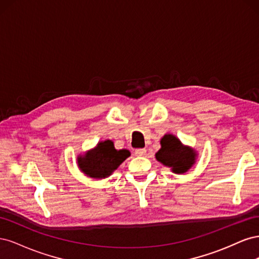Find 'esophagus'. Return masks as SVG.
Instances as JSON below:
<instances>
[{
    "label": "esophagus",
    "instance_id": "34e87169",
    "mask_svg": "<svg viewBox=\"0 0 259 259\" xmlns=\"http://www.w3.org/2000/svg\"><path fill=\"white\" fill-rule=\"evenodd\" d=\"M146 153H147V150L145 148H139V149H136V150H135V155H137V156L146 155Z\"/></svg>",
    "mask_w": 259,
    "mask_h": 259
}]
</instances>
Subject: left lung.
I'll use <instances>...</instances> for the list:
<instances>
[{"label":"left lung","mask_w":259,"mask_h":259,"mask_svg":"<svg viewBox=\"0 0 259 259\" xmlns=\"http://www.w3.org/2000/svg\"><path fill=\"white\" fill-rule=\"evenodd\" d=\"M161 149L155 153V159L163 165L170 167L175 174H184L195 163L197 152L194 149L184 146L180 140L171 134L161 138Z\"/></svg>","instance_id":"1"}]
</instances>
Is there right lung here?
Instances as JSON below:
<instances>
[{
	"instance_id": "1",
	"label": "right lung",
	"mask_w": 259,
	"mask_h": 259,
	"mask_svg": "<svg viewBox=\"0 0 259 259\" xmlns=\"http://www.w3.org/2000/svg\"><path fill=\"white\" fill-rule=\"evenodd\" d=\"M130 155L131 152L126 149L116 150L112 140L108 139L98 143L84 155H80L77 158V165L85 175L101 179L110 176Z\"/></svg>"
}]
</instances>
